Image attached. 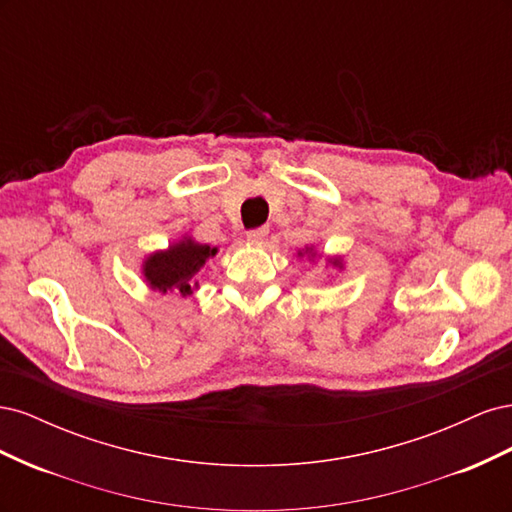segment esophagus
<instances>
[{"instance_id": "obj_1", "label": "esophagus", "mask_w": 512, "mask_h": 512, "mask_svg": "<svg viewBox=\"0 0 512 512\" xmlns=\"http://www.w3.org/2000/svg\"><path fill=\"white\" fill-rule=\"evenodd\" d=\"M267 235H269V228H265V226H260V228H252V230H247V239H250L252 243H262L267 239Z\"/></svg>"}]
</instances>
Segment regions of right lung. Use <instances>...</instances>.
I'll use <instances>...</instances> for the list:
<instances>
[{
    "label": "right lung",
    "mask_w": 512,
    "mask_h": 512,
    "mask_svg": "<svg viewBox=\"0 0 512 512\" xmlns=\"http://www.w3.org/2000/svg\"><path fill=\"white\" fill-rule=\"evenodd\" d=\"M215 247L200 245L194 241H181L168 252H160L145 262V277L160 292L179 290L181 294L192 292V280L205 260L215 256Z\"/></svg>",
    "instance_id": "1"
}]
</instances>
